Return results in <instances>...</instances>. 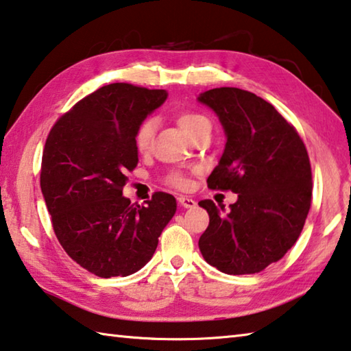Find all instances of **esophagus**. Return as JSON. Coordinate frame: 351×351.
Returning a JSON list of instances; mask_svg holds the SVG:
<instances>
[{"instance_id": "34e87169", "label": "esophagus", "mask_w": 351, "mask_h": 351, "mask_svg": "<svg viewBox=\"0 0 351 351\" xmlns=\"http://www.w3.org/2000/svg\"><path fill=\"white\" fill-rule=\"evenodd\" d=\"M177 202H179V205L183 208H194L195 206V200L186 197V195H179V197H177Z\"/></svg>"}]
</instances>
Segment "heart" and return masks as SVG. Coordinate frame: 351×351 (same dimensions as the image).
<instances>
[{"instance_id":"b5f03b06","label":"heart","mask_w":351,"mask_h":351,"mask_svg":"<svg viewBox=\"0 0 351 351\" xmlns=\"http://www.w3.org/2000/svg\"><path fill=\"white\" fill-rule=\"evenodd\" d=\"M177 125L180 126V129L189 137H193V135L199 131V129L204 126V125H210V121H208L206 117L200 115L197 112H180L177 115ZM157 131V120L149 119L143 120L138 125L137 131H135L134 135V145H135V149L138 152H146L149 151V147L152 145V140H154V135H156ZM169 183L171 185H174L177 188H183L186 186V179L183 177L182 174H171L169 176Z\"/></svg>"}]
</instances>
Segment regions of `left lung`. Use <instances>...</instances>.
Wrapping results in <instances>:
<instances>
[{"label": "left lung", "instance_id": "8db88e82", "mask_svg": "<svg viewBox=\"0 0 351 351\" xmlns=\"http://www.w3.org/2000/svg\"><path fill=\"white\" fill-rule=\"evenodd\" d=\"M197 100L214 110L226 137L208 186L237 194L230 211L199 202L210 214L200 253L225 274L259 273L282 259L304 228L311 205L308 154L296 129L253 92L216 88Z\"/></svg>", "mask_w": 351, "mask_h": 351}]
</instances>
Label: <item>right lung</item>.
<instances>
[{
  "label": "right lung",
  "mask_w": 351,
  "mask_h": 351,
  "mask_svg": "<svg viewBox=\"0 0 351 351\" xmlns=\"http://www.w3.org/2000/svg\"><path fill=\"white\" fill-rule=\"evenodd\" d=\"M168 92L112 83L92 92L55 123L41 163V193L61 247L98 278L137 273L156 253L174 217V195L146 205L123 195L126 172L138 163L134 135Z\"/></svg>",
  "instance_id": "add662e5"
}]
</instances>
